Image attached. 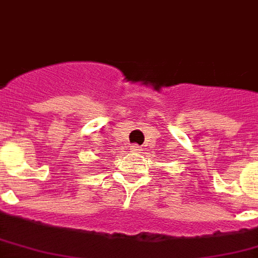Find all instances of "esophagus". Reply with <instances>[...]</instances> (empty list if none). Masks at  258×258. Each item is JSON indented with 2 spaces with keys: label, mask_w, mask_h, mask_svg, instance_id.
Here are the masks:
<instances>
[{
  "label": "esophagus",
  "mask_w": 258,
  "mask_h": 258,
  "mask_svg": "<svg viewBox=\"0 0 258 258\" xmlns=\"http://www.w3.org/2000/svg\"><path fill=\"white\" fill-rule=\"evenodd\" d=\"M130 150L133 151V153H141V151H142V147L138 146V145H131V146H130Z\"/></svg>",
  "instance_id": "34e87169"
}]
</instances>
